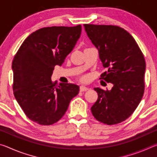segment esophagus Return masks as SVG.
<instances>
[{
    "label": "esophagus",
    "instance_id": "1",
    "mask_svg": "<svg viewBox=\"0 0 157 157\" xmlns=\"http://www.w3.org/2000/svg\"><path fill=\"white\" fill-rule=\"evenodd\" d=\"M88 89H89L87 88V87L84 86H81L80 87H79V90H80L81 92L86 91H87V90H88Z\"/></svg>",
    "mask_w": 157,
    "mask_h": 157
}]
</instances>
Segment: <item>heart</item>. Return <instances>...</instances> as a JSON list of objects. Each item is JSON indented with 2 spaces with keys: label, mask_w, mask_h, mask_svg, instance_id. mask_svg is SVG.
Returning <instances> with one entry per match:
<instances>
[{
  "label": "heart",
  "mask_w": 157,
  "mask_h": 157,
  "mask_svg": "<svg viewBox=\"0 0 157 157\" xmlns=\"http://www.w3.org/2000/svg\"><path fill=\"white\" fill-rule=\"evenodd\" d=\"M85 79H86V78H82V80H85Z\"/></svg>",
  "instance_id": "b5f03b06"
}]
</instances>
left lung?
I'll use <instances>...</instances> for the list:
<instances>
[{"label": "left lung", "mask_w": 157, "mask_h": 157, "mask_svg": "<svg viewBox=\"0 0 157 157\" xmlns=\"http://www.w3.org/2000/svg\"><path fill=\"white\" fill-rule=\"evenodd\" d=\"M85 31L97 48L108 71L100 75L113 84L110 91L94 88L98 98L91 109L97 121L116 124L125 121L136 109L145 89V61L133 36L116 25L84 24Z\"/></svg>", "instance_id": "left-lung-1"}]
</instances>
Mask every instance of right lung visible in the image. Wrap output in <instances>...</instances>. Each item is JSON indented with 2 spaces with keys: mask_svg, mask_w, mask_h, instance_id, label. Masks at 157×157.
Listing matches in <instances>:
<instances>
[{
  "mask_svg": "<svg viewBox=\"0 0 157 157\" xmlns=\"http://www.w3.org/2000/svg\"><path fill=\"white\" fill-rule=\"evenodd\" d=\"M82 26H52L39 29L21 44L12 62L13 91L29 119L41 125L59 121L79 86L53 82V70L72 51Z\"/></svg>",
  "mask_w": 157,
  "mask_h": 157,
  "instance_id": "add662e5",
  "label": "right lung"
}]
</instances>
